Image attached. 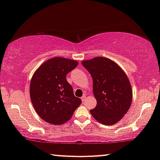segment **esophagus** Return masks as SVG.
Masks as SVG:
<instances>
[{
    "label": "esophagus",
    "instance_id": "obj_1",
    "mask_svg": "<svg viewBox=\"0 0 160 160\" xmlns=\"http://www.w3.org/2000/svg\"><path fill=\"white\" fill-rule=\"evenodd\" d=\"M85 100H86V96L83 95L82 97V100L83 102H84V101H85Z\"/></svg>",
    "mask_w": 160,
    "mask_h": 160
}]
</instances>
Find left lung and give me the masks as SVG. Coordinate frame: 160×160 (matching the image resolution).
I'll list each match as a JSON object with an SVG mask.
<instances>
[{
	"instance_id": "obj_1",
	"label": "left lung",
	"mask_w": 160,
	"mask_h": 160,
	"mask_svg": "<svg viewBox=\"0 0 160 160\" xmlns=\"http://www.w3.org/2000/svg\"><path fill=\"white\" fill-rule=\"evenodd\" d=\"M82 64L92 78L97 100L90 113L101 124H114L128 112L132 102V91L128 76L113 61L102 57L84 60Z\"/></svg>"
}]
</instances>
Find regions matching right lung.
<instances>
[{"label": "right lung", "mask_w": 160, "mask_h": 160, "mask_svg": "<svg viewBox=\"0 0 160 160\" xmlns=\"http://www.w3.org/2000/svg\"><path fill=\"white\" fill-rule=\"evenodd\" d=\"M77 65L75 60L54 58L43 63L32 76L30 99L37 113L46 122L55 125L65 123L82 103L66 79L67 74Z\"/></svg>", "instance_id": "obj_1"}]
</instances>
